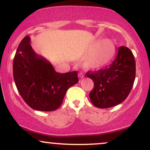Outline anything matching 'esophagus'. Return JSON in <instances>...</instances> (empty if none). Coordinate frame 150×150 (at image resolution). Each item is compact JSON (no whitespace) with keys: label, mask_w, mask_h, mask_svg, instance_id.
<instances>
[{"label":"esophagus","mask_w":150,"mask_h":150,"mask_svg":"<svg viewBox=\"0 0 150 150\" xmlns=\"http://www.w3.org/2000/svg\"><path fill=\"white\" fill-rule=\"evenodd\" d=\"M78 76H79V78H81V79L84 78V75H83V73L82 72H79V74H78Z\"/></svg>","instance_id":"esophagus-1"}]
</instances>
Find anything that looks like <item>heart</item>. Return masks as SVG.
I'll list each match as a JSON object with an SVG mask.
<instances>
[{
  "label": "heart",
  "mask_w": 150,
  "mask_h": 150,
  "mask_svg": "<svg viewBox=\"0 0 150 150\" xmlns=\"http://www.w3.org/2000/svg\"><path fill=\"white\" fill-rule=\"evenodd\" d=\"M96 50L85 62L88 69H98L109 64L115 54V46L110 40H103L95 46Z\"/></svg>",
  "instance_id": "heart-1"
}]
</instances>
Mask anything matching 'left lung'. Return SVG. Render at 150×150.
Masks as SVG:
<instances>
[{
  "mask_svg": "<svg viewBox=\"0 0 150 150\" xmlns=\"http://www.w3.org/2000/svg\"><path fill=\"white\" fill-rule=\"evenodd\" d=\"M93 82L89 93L95 107L104 109L122 103L131 92L136 76V62L132 51L125 46L118 48L117 57L109 66L86 73Z\"/></svg>",
  "mask_w": 150,
  "mask_h": 150,
  "instance_id": "1",
  "label": "left lung"
}]
</instances>
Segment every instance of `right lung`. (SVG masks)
<instances>
[{
    "label": "right lung",
    "instance_id": "right-lung-1",
    "mask_svg": "<svg viewBox=\"0 0 150 150\" xmlns=\"http://www.w3.org/2000/svg\"><path fill=\"white\" fill-rule=\"evenodd\" d=\"M30 41L28 35L22 39L13 58L16 88L33 110L54 111L61 106L67 89L79 81L78 72H57L49 62L35 53Z\"/></svg>",
    "mask_w": 150,
    "mask_h": 150
}]
</instances>
